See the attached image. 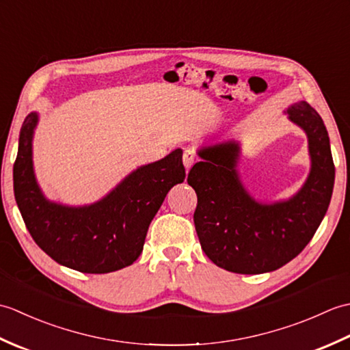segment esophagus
Wrapping results in <instances>:
<instances>
[{
	"label": "esophagus",
	"mask_w": 350,
	"mask_h": 350,
	"mask_svg": "<svg viewBox=\"0 0 350 350\" xmlns=\"http://www.w3.org/2000/svg\"><path fill=\"white\" fill-rule=\"evenodd\" d=\"M196 159H197L196 152L191 150V148H185L183 150V165L187 167V170H189L192 165H194Z\"/></svg>",
	"instance_id": "1"
}]
</instances>
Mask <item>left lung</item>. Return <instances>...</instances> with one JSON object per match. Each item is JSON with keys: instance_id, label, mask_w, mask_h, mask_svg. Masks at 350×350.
<instances>
[{"instance_id": "obj_1", "label": "left lung", "mask_w": 350, "mask_h": 350, "mask_svg": "<svg viewBox=\"0 0 350 350\" xmlns=\"http://www.w3.org/2000/svg\"><path fill=\"white\" fill-rule=\"evenodd\" d=\"M288 117L307 132L311 154L307 183L288 202L267 206L250 197L234 170L233 143L203 148V161L189 170L197 236L204 254L222 269L247 275L278 269L307 247L328 211L336 177L328 131L304 100L288 108Z\"/></svg>"}]
</instances>
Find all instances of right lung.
<instances>
[{"instance_id":"right-lung-1","label":"right lung","mask_w":350,"mask_h":350,"mask_svg":"<svg viewBox=\"0 0 350 350\" xmlns=\"http://www.w3.org/2000/svg\"><path fill=\"white\" fill-rule=\"evenodd\" d=\"M36 123V113L27 116L13 163L14 198L34 242L57 263L84 273L132 265L163 198L185 179L180 148L133 171L100 202L75 209L49 203L37 187L31 161Z\"/></svg>"}]
</instances>
